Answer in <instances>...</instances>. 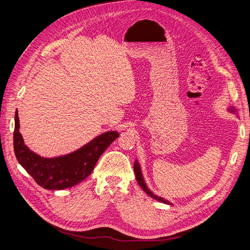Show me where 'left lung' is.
<instances>
[{"label": "left lung", "mask_w": 250, "mask_h": 250, "mask_svg": "<svg viewBox=\"0 0 250 250\" xmlns=\"http://www.w3.org/2000/svg\"><path fill=\"white\" fill-rule=\"evenodd\" d=\"M227 111H228L229 113H231V114H236V109L234 108L233 105H229ZM133 169H134L135 178H136L137 183L139 184V186L142 188V190H144V191H145L147 195H149V196H150L151 198H153V199H156V200L160 201V203H163V204H166V205H173V204L171 203V201H169L168 199H166V198H164V197H162V196L157 195L156 193L152 192L151 190L148 188V186L146 185V180H145L144 174H142V170H141V167H140V163H139V161H138L137 159L134 161Z\"/></svg>", "instance_id": "obj_1"}]
</instances>
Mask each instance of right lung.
<instances>
[{
	"mask_svg": "<svg viewBox=\"0 0 250 250\" xmlns=\"http://www.w3.org/2000/svg\"><path fill=\"white\" fill-rule=\"evenodd\" d=\"M18 112L15 113L14 151L18 163L40 186L50 190L73 187L86 179L103 152L119 137L117 130L105 131L78 149L55 158H44L27 146L19 132Z\"/></svg>",
	"mask_w": 250,
	"mask_h": 250,
	"instance_id": "add662e5",
	"label": "right lung"
}]
</instances>
